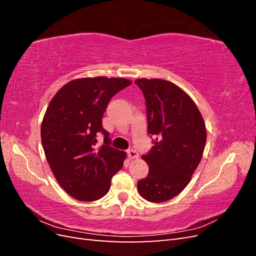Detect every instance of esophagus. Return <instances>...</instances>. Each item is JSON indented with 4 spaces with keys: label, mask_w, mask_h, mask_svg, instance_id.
Segmentation results:
<instances>
[{
    "label": "esophagus",
    "mask_w": 256,
    "mask_h": 256,
    "mask_svg": "<svg viewBox=\"0 0 256 256\" xmlns=\"http://www.w3.org/2000/svg\"><path fill=\"white\" fill-rule=\"evenodd\" d=\"M127 154H128L129 159H136V158L138 157V152L134 150H129L127 152Z\"/></svg>",
    "instance_id": "obj_1"
}]
</instances>
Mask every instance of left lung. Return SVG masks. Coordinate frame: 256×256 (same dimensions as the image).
Here are the masks:
<instances>
[{
    "instance_id": "1",
    "label": "left lung",
    "mask_w": 256,
    "mask_h": 256,
    "mask_svg": "<svg viewBox=\"0 0 256 256\" xmlns=\"http://www.w3.org/2000/svg\"><path fill=\"white\" fill-rule=\"evenodd\" d=\"M146 100L148 134L156 138L142 156L150 166L138 182L141 196L152 203L171 200L186 188L203 157L206 127L192 98L176 84L162 79H136Z\"/></svg>"
}]
</instances>
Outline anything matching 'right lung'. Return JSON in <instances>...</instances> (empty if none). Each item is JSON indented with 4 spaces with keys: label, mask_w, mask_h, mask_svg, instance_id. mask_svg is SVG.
Wrapping results in <instances>:
<instances>
[{
    "label": "right lung",
    "mask_w": 256,
    "mask_h": 256,
    "mask_svg": "<svg viewBox=\"0 0 256 256\" xmlns=\"http://www.w3.org/2000/svg\"><path fill=\"white\" fill-rule=\"evenodd\" d=\"M131 83L106 76L74 79L51 99L42 122V143L58 184L76 200L92 202L104 196L122 168L127 154L109 145L102 116L111 98ZM99 132L105 144L98 148Z\"/></svg>",
    "instance_id": "obj_1"
}]
</instances>
